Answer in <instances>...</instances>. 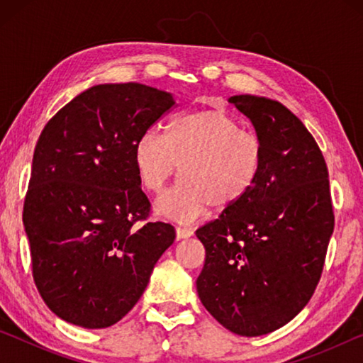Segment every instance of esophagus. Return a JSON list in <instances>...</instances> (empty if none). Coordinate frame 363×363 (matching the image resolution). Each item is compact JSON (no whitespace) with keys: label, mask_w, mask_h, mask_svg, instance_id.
<instances>
[{"label":"esophagus","mask_w":363,"mask_h":363,"mask_svg":"<svg viewBox=\"0 0 363 363\" xmlns=\"http://www.w3.org/2000/svg\"><path fill=\"white\" fill-rule=\"evenodd\" d=\"M176 235H177V238H179V240H182V238H189V237H192L194 235V230L190 229V227H177L176 229Z\"/></svg>","instance_id":"esophagus-1"}]
</instances>
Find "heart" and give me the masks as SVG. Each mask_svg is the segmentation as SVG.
I'll use <instances>...</instances> for the list:
<instances>
[{
	"instance_id": "b5f03b06",
	"label": "heart",
	"mask_w": 363,
	"mask_h": 363,
	"mask_svg": "<svg viewBox=\"0 0 363 363\" xmlns=\"http://www.w3.org/2000/svg\"><path fill=\"white\" fill-rule=\"evenodd\" d=\"M143 186L160 194L181 164V181L157 201V210L179 223L238 203L259 177L264 144L223 108H196L177 115L167 134L147 130L133 150Z\"/></svg>"
}]
</instances>
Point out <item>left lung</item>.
<instances>
[{"instance_id": "left-lung-1", "label": "left lung", "mask_w": 363, "mask_h": 363, "mask_svg": "<svg viewBox=\"0 0 363 363\" xmlns=\"http://www.w3.org/2000/svg\"><path fill=\"white\" fill-rule=\"evenodd\" d=\"M253 123L264 162L253 189L195 232L206 257L196 291L206 311L240 336L296 317L315 291L335 227L328 169L296 115L267 97H229Z\"/></svg>"}]
</instances>
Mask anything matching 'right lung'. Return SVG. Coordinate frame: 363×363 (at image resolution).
<instances>
[{"label": "right lung", "instance_id": "1", "mask_svg": "<svg viewBox=\"0 0 363 363\" xmlns=\"http://www.w3.org/2000/svg\"><path fill=\"white\" fill-rule=\"evenodd\" d=\"M174 96L140 83L96 84L48 121L36 143L23 203L36 288L62 320L107 328L143 296L176 238L145 223L133 150L174 107Z\"/></svg>", "mask_w": 363, "mask_h": 363}]
</instances>
